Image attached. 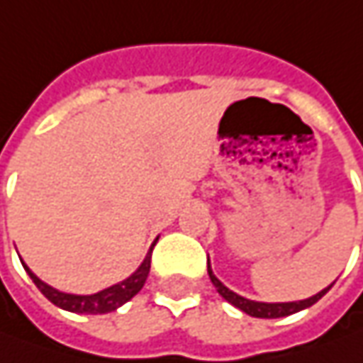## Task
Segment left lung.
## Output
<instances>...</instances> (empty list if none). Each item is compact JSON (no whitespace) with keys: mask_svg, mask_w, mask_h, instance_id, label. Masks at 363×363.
Here are the masks:
<instances>
[{"mask_svg":"<svg viewBox=\"0 0 363 363\" xmlns=\"http://www.w3.org/2000/svg\"><path fill=\"white\" fill-rule=\"evenodd\" d=\"M208 274H210V281H212V285L216 286V291L224 297V299L228 301L230 305L234 307H238L240 311H244L246 315H250V317H260V319H277V317H286V315H293L297 313V311H303V309H307V307H311L315 305L317 301L321 299L325 293H328L331 285L325 286L323 291H319L317 295L313 297H309V299H301V301H286V303H262V301H252V299H246L242 295H238V293H234L230 291L228 286L224 285L220 279H218L214 271H212V267H210V262H208Z\"/></svg>","mask_w":363,"mask_h":363,"instance_id":"obj_1","label":"left lung"}]
</instances>
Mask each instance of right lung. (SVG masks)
Here are the masks:
<instances>
[{
	"instance_id": "obj_1",
	"label": "right lung",
	"mask_w": 363,
	"mask_h": 363,
	"mask_svg": "<svg viewBox=\"0 0 363 363\" xmlns=\"http://www.w3.org/2000/svg\"><path fill=\"white\" fill-rule=\"evenodd\" d=\"M155 242H157V238H155ZM155 242L151 244L147 257L143 258V262L139 264V269L133 272V274H129L125 281L106 286V289L99 291V293H92V295H74V293L58 291V289L50 286L48 283H44L42 279H38L23 260H21V264H23L26 272L30 274V279L34 281V285L42 291V295L50 303H54L56 307H60L64 311H70V313L103 315L119 309L121 305H125L127 301H131L143 289L147 281V274H149V269H151V250H153Z\"/></svg>"
}]
</instances>
